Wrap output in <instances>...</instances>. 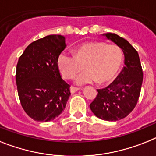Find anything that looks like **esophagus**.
Instances as JSON below:
<instances>
[{"label": "esophagus", "mask_w": 156, "mask_h": 156, "mask_svg": "<svg viewBox=\"0 0 156 156\" xmlns=\"http://www.w3.org/2000/svg\"><path fill=\"white\" fill-rule=\"evenodd\" d=\"M79 90V87H74V86H71L70 87V91L72 93H74V92H77Z\"/></svg>", "instance_id": "34e87169"}]
</instances>
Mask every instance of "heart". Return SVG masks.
Here are the masks:
<instances>
[{"label": "heart", "mask_w": 156, "mask_h": 156, "mask_svg": "<svg viewBox=\"0 0 156 156\" xmlns=\"http://www.w3.org/2000/svg\"><path fill=\"white\" fill-rule=\"evenodd\" d=\"M123 55L121 48L115 44L104 42H86L79 45L74 55L62 52L57 57V67L63 78L73 79L79 71L85 68L76 77L78 84L111 82L120 69Z\"/></svg>", "instance_id": "obj_1"}]
</instances>
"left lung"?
I'll return each mask as SVG.
<instances>
[{"instance_id": "obj_1", "label": "left lung", "mask_w": 156, "mask_h": 156, "mask_svg": "<svg viewBox=\"0 0 156 156\" xmlns=\"http://www.w3.org/2000/svg\"><path fill=\"white\" fill-rule=\"evenodd\" d=\"M105 36L121 48L125 65L112 83L97 89L98 94L90 104V108L100 119L116 121L125 118L135 108L140 95L144 73L138 52L128 41L115 33H107Z\"/></svg>"}]
</instances>
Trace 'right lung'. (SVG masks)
<instances>
[{"mask_svg": "<svg viewBox=\"0 0 156 156\" xmlns=\"http://www.w3.org/2000/svg\"><path fill=\"white\" fill-rule=\"evenodd\" d=\"M65 47L63 36L49 35L31 43L18 60L16 82L20 104L36 121L53 120L66 107L70 85L57 67V57Z\"/></svg>", "mask_w": 156, "mask_h": 156, "instance_id": "1", "label": "right lung"}]
</instances>
